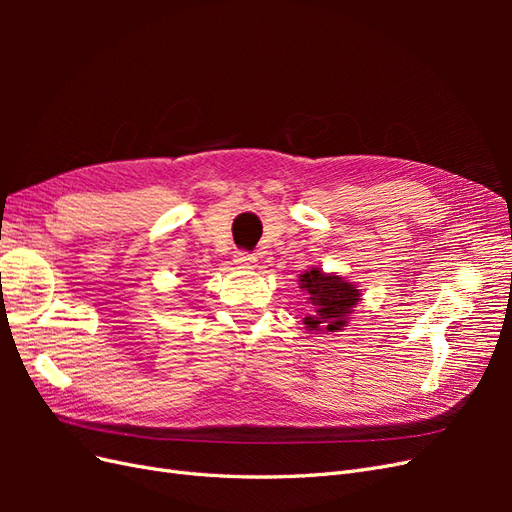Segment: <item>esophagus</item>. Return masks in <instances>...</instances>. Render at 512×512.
I'll use <instances>...</instances> for the list:
<instances>
[{
    "label": "esophagus",
    "instance_id": "1",
    "mask_svg": "<svg viewBox=\"0 0 512 512\" xmlns=\"http://www.w3.org/2000/svg\"><path fill=\"white\" fill-rule=\"evenodd\" d=\"M254 262H256V256H254V254L245 252V250H237V252H235V265H239L241 269H252Z\"/></svg>",
    "mask_w": 512,
    "mask_h": 512
}]
</instances>
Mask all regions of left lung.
<instances>
[{"label": "left lung", "instance_id": "8db88e82", "mask_svg": "<svg viewBox=\"0 0 512 512\" xmlns=\"http://www.w3.org/2000/svg\"><path fill=\"white\" fill-rule=\"evenodd\" d=\"M301 288L307 290L312 301V314L303 318L307 331H342L348 322V314L354 312L361 292L354 284L339 275H327L318 269H309L301 275Z\"/></svg>", "mask_w": 512, "mask_h": 512}]
</instances>
